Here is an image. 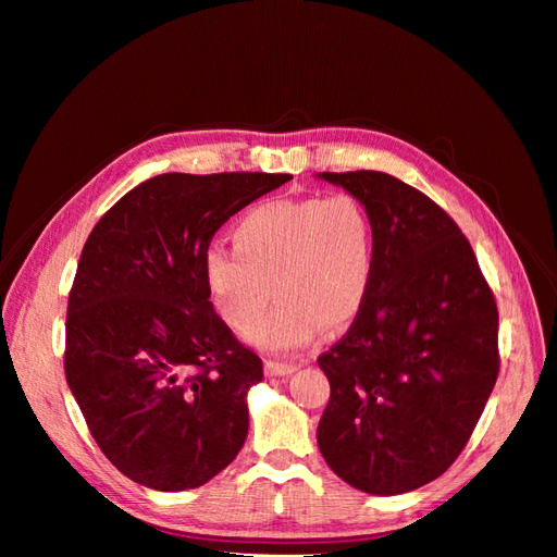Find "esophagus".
<instances>
[{
    "instance_id": "esophagus-1",
    "label": "esophagus",
    "mask_w": 557,
    "mask_h": 557,
    "mask_svg": "<svg viewBox=\"0 0 557 557\" xmlns=\"http://www.w3.org/2000/svg\"><path fill=\"white\" fill-rule=\"evenodd\" d=\"M264 369H267V374H272V376H288V374L297 372L299 364H297V362H278V360H267V362H264Z\"/></svg>"
}]
</instances>
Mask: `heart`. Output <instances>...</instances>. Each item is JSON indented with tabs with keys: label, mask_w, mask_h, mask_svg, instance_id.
<instances>
[{
	"label": "heart",
	"mask_w": 557,
	"mask_h": 557,
	"mask_svg": "<svg viewBox=\"0 0 557 557\" xmlns=\"http://www.w3.org/2000/svg\"><path fill=\"white\" fill-rule=\"evenodd\" d=\"M234 250L213 246L205 278L215 309L246 332L271 298L280 305L250 331L267 350L307 346L325 327L356 318L372 288L374 225L350 193L272 199L248 211L232 232Z\"/></svg>",
	"instance_id": "1"
}]
</instances>
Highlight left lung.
Listing matches in <instances>:
<instances>
[{
  "mask_svg": "<svg viewBox=\"0 0 557 557\" xmlns=\"http://www.w3.org/2000/svg\"><path fill=\"white\" fill-rule=\"evenodd\" d=\"M372 215L374 276L348 332L318 358L325 462L372 495L416 491L458 460L499 374V313L469 239L391 174L323 172Z\"/></svg>",
  "mask_w": 557,
  "mask_h": 557,
  "instance_id": "left-lung-1",
  "label": "left lung"
}]
</instances>
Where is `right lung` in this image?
Masks as SVG:
<instances>
[{
    "label": "right lung",
    "instance_id": "obj_1",
    "mask_svg": "<svg viewBox=\"0 0 557 557\" xmlns=\"http://www.w3.org/2000/svg\"><path fill=\"white\" fill-rule=\"evenodd\" d=\"M290 174H160L99 218L66 305L64 376L109 462L162 493L223 471L248 434L262 360L215 313L213 234Z\"/></svg>",
    "mask_w": 557,
    "mask_h": 557
}]
</instances>
